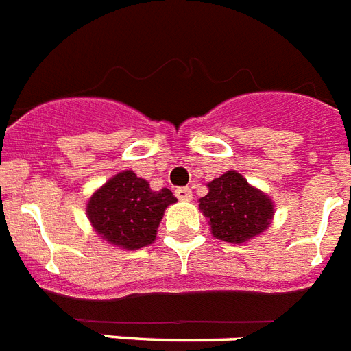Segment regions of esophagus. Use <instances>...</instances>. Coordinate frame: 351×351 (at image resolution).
I'll list each match as a JSON object with an SVG mask.
<instances>
[{"instance_id": "1", "label": "esophagus", "mask_w": 351, "mask_h": 351, "mask_svg": "<svg viewBox=\"0 0 351 351\" xmlns=\"http://www.w3.org/2000/svg\"><path fill=\"white\" fill-rule=\"evenodd\" d=\"M176 197H178L179 201H190L192 199V190L190 188H176Z\"/></svg>"}]
</instances>
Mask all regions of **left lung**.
<instances>
[{
  "label": "left lung",
  "instance_id": "left-lung-1",
  "mask_svg": "<svg viewBox=\"0 0 351 351\" xmlns=\"http://www.w3.org/2000/svg\"><path fill=\"white\" fill-rule=\"evenodd\" d=\"M199 208L213 237L231 244H244L263 233L274 215L273 201L234 170L208 182V195L199 199Z\"/></svg>",
  "mask_w": 351,
  "mask_h": 351
}]
</instances>
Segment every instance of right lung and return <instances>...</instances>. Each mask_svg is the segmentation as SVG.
<instances>
[{
  "label": "right lung",
  "instance_id": "right-lung-1",
  "mask_svg": "<svg viewBox=\"0 0 351 351\" xmlns=\"http://www.w3.org/2000/svg\"><path fill=\"white\" fill-rule=\"evenodd\" d=\"M176 201L169 188L154 192L132 170H123L93 193L86 211L106 242L132 251L154 242L165 210Z\"/></svg>",
  "mask_w": 351,
  "mask_h": 351
}]
</instances>
